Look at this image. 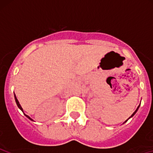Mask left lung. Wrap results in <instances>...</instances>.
Masks as SVG:
<instances>
[{
    "label": "left lung",
    "mask_w": 153,
    "mask_h": 153,
    "mask_svg": "<svg viewBox=\"0 0 153 153\" xmlns=\"http://www.w3.org/2000/svg\"><path fill=\"white\" fill-rule=\"evenodd\" d=\"M139 106H140V105H139V106H138V108H136V111H134V112H133V114H132V115L131 116V117H129V118H128V120H126V121H125V123H126V122H127V121H128V120H129V119H130V118H131V117H133V116H134V114H136V112H137V111H138V109H139Z\"/></svg>",
    "instance_id": "8db88e82"
}]
</instances>
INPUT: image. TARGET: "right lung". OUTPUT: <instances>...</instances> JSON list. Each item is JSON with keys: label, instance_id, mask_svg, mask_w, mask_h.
<instances>
[{"label": "right lung", "instance_id": "add662e5", "mask_svg": "<svg viewBox=\"0 0 153 153\" xmlns=\"http://www.w3.org/2000/svg\"><path fill=\"white\" fill-rule=\"evenodd\" d=\"M14 99H15V101H16V103H17V106H18V108H20V110H21V111H22V112H23V109H22V108L21 107V105H20V102H19L18 100H17V97H16V95H15V94H14ZM24 115H25V117H27V118H28V119H29V120H31V121H33V120H32V119H31V118H30V117H29V116L26 115V114H24Z\"/></svg>", "mask_w": 153, "mask_h": 153}]
</instances>
